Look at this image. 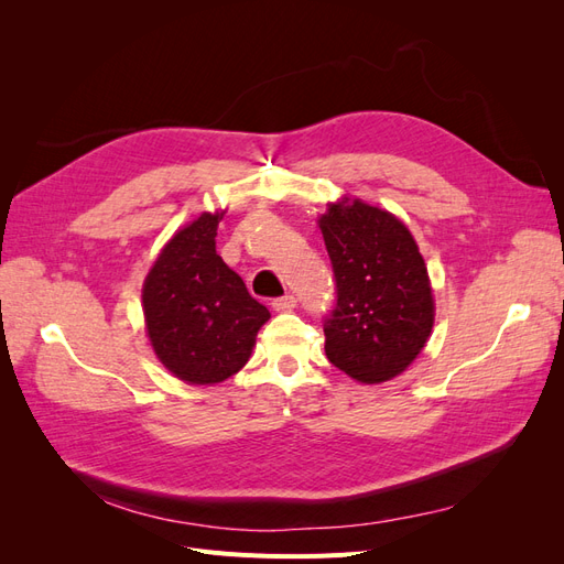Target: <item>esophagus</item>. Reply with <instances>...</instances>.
<instances>
[{"instance_id": "34e87169", "label": "esophagus", "mask_w": 564, "mask_h": 564, "mask_svg": "<svg viewBox=\"0 0 564 564\" xmlns=\"http://www.w3.org/2000/svg\"><path fill=\"white\" fill-rule=\"evenodd\" d=\"M272 308H275L278 313H286V311H294L296 308V296L286 294V296H280L272 301Z\"/></svg>"}]
</instances>
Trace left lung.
<instances>
[{"mask_svg":"<svg viewBox=\"0 0 564 564\" xmlns=\"http://www.w3.org/2000/svg\"><path fill=\"white\" fill-rule=\"evenodd\" d=\"M319 230L336 280L324 352L360 383L395 379L431 336L435 303L423 256L400 218L360 199L329 204Z\"/></svg>","mask_w":564,"mask_h":564,"instance_id":"left-lung-1","label":"left lung"}]
</instances>
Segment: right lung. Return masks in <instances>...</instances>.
I'll return each instance as SVG.
<instances>
[{"label": "right lung", "mask_w": 564, "mask_h": 564, "mask_svg": "<svg viewBox=\"0 0 564 564\" xmlns=\"http://www.w3.org/2000/svg\"><path fill=\"white\" fill-rule=\"evenodd\" d=\"M224 214H202L166 242L143 284V315L160 362L212 386L240 371L270 313L216 253Z\"/></svg>", "instance_id": "1"}]
</instances>
